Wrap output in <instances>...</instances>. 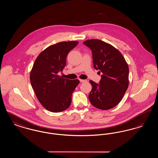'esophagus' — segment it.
I'll list each match as a JSON object with an SVG mask.
<instances>
[{"label": "esophagus", "mask_w": 158, "mask_h": 158, "mask_svg": "<svg viewBox=\"0 0 158 158\" xmlns=\"http://www.w3.org/2000/svg\"><path fill=\"white\" fill-rule=\"evenodd\" d=\"M80 82L82 83L86 82H87V81L86 80H84V79H80Z\"/></svg>", "instance_id": "obj_1"}]
</instances>
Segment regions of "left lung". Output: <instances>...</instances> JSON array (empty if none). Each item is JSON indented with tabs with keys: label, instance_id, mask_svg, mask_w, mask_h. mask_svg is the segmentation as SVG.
<instances>
[{
	"label": "left lung",
	"instance_id": "8db88e82",
	"mask_svg": "<svg viewBox=\"0 0 158 158\" xmlns=\"http://www.w3.org/2000/svg\"><path fill=\"white\" fill-rule=\"evenodd\" d=\"M83 44L92 50L94 68L99 74L102 73L99 83L89 81L90 104L100 110L111 109L120 102L127 89V63L117 49L100 40H88Z\"/></svg>",
	"mask_w": 158,
	"mask_h": 158
}]
</instances>
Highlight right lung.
I'll return each mask as SVG.
<instances>
[{"instance_id": "add662e5", "label": "right lung", "mask_w": 158, "mask_h": 158, "mask_svg": "<svg viewBox=\"0 0 158 158\" xmlns=\"http://www.w3.org/2000/svg\"><path fill=\"white\" fill-rule=\"evenodd\" d=\"M77 41L60 42L50 45L40 53L31 71V86L39 102L46 110L59 113L68 109L72 93L79 83L58 75L66 65L68 53Z\"/></svg>"}]
</instances>
